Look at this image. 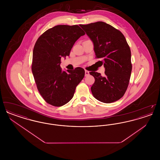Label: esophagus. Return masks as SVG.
<instances>
[{"mask_svg":"<svg viewBox=\"0 0 160 160\" xmlns=\"http://www.w3.org/2000/svg\"><path fill=\"white\" fill-rule=\"evenodd\" d=\"M89 71L85 70V76H89Z\"/></svg>","mask_w":160,"mask_h":160,"instance_id":"obj_1","label":"esophagus"}]
</instances>
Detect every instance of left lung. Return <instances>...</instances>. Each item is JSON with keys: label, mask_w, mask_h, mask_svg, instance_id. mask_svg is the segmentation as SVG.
<instances>
[{"label": "left lung", "mask_w": 160, "mask_h": 160, "mask_svg": "<svg viewBox=\"0 0 160 160\" xmlns=\"http://www.w3.org/2000/svg\"><path fill=\"white\" fill-rule=\"evenodd\" d=\"M80 26L93 42L96 58L102 59L100 62L105 68L104 76L89 72L95 78L91 88L93 97L104 103L119 100L127 89L132 70L126 39L121 31L102 22Z\"/></svg>", "instance_id": "1"}]
</instances>
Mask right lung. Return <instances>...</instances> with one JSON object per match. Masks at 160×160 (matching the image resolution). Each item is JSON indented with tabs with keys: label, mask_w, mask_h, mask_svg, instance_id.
Listing matches in <instances>:
<instances>
[{
	"label": "right lung",
	"mask_w": 160,
	"mask_h": 160,
	"mask_svg": "<svg viewBox=\"0 0 160 160\" xmlns=\"http://www.w3.org/2000/svg\"><path fill=\"white\" fill-rule=\"evenodd\" d=\"M84 35L78 25H58L44 32L35 44L32 74L39 93L50 105L61 107L68 102L83 78L84 69L65 71L60 64L61 58L68 56L76 41Z\"/></svg>",
	"instance_id": "1"
}]
</instances>
